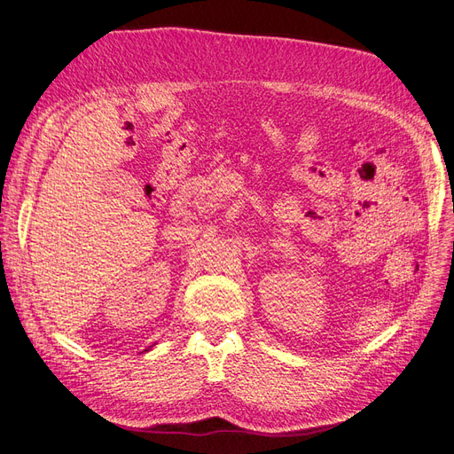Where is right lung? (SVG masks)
Here are the masks:
<instances>
[{
	"mask_svg": "<svg viewBox=\"0 0 454 454\" xmlns=\"http://www.w3.org/2000/svg\"><path fill=\"white\" fill-rule=\"evenodd\" d=\"M147 350H151V347H149V348H145V350H144V352H147Z\"/></svg>",
	"mask_w": 454,
	"mask_h": 454,
	"instance_id": "add662e5",
	"label": "right lung"
}]
</instances>
